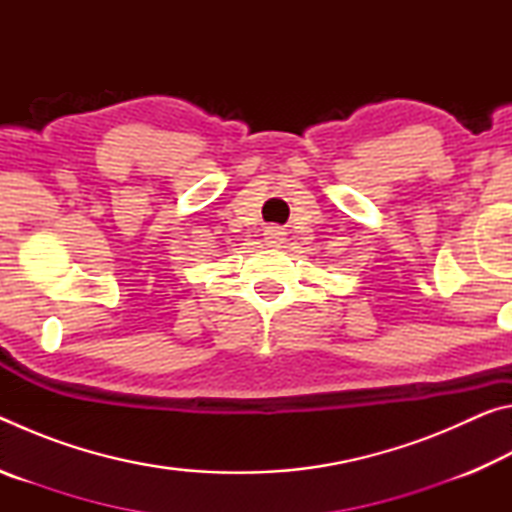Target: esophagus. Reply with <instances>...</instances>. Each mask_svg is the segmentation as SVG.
<instances>
[{"mask_svg": "<svg viewBox=\"0 0 512 512\" xmlns=\"http://www.w3.org/2000/svg\"><path fill=\"white\" fill-rule=\"evenodd\" d=\"M284 239H287V232H284V228H280V225H268V228L264 230L266 246L277 248L284 244Z\"/></svg>", "mask_w": 512, "mask_h": 512, "instance_id": "1", "label": "esophagus"}]
</instances>
